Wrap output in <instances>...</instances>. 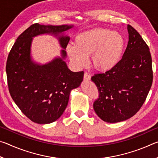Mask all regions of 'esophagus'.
I'll return each mask as SVG.
<instances>
[{
    "label": "esophagus",
    "instance_id": "esophagus-1",
    "mask_svg": "<svg viewBox=\"0 0 158 158\" xmlns=\"http://www.w3.org/2000/svg\"><path fill=\"white\" fill-rule=\"evenodd\" d=\"M84 81H89V80H90V76L87 73H85L84 76Z\"/></svg>",
    "mask_w": 158,
    "mask_h": 158
}]
</instances>
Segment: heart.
<instances>
[{
    "mask_svg": "<svg viewBox=\"0 0 158 158\" xmlns=\"http://www.w3.org/2000/svg\"><path fill=\"white\" fill-rule=\"evenodd\" d=\"M123 36L108 28H96L77 35L74 44H69L66 52L77 68L86 66L91 56V63L97 71L106 73L121 61L125 49Z\"/></svg>",
    "mask_w": 158,
    "mask_h": 158,
    "instance_id": "obj_1",
    "label": "heart"
}]
</instances>
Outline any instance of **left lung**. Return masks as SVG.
Wrapping results in <instances>:
<instances>
[{
  "label": "left lung",
  "instance_id": "8db88e82",
  "mask_svg": "<svg viewBox=\"0 0 158 158\" xmlns=\"http://www.w3.org/2000/svg\"><path fill=\"white\" fill-rule=\"evenodd\" d=\"M127 28L129 41L121 61L111 70L91 78L100 93L93 109L102 121L111 123L125 121L137 113L153 82L148 45L135 28L130 25Z\"/></svg>",
  "mask_w": 158,
  "mask_h": 158
}]
</instances>
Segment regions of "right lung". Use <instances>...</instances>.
<instances>
[{"instance_id":"right-lung-1","label":"right lung","mask_w":158,"mask_h":158,"mask_svg":"<svg viewBox=\"0 0 158 158\" xmlns=\"http://www.w3.org/2000/svg\"><path fill=\"white\" fill-rule=\"evenodd\" d=\"M74 25L35 23L17 37L7 57L6 73L10 93L16 105L32 121L48 124L56 121L68 106L73 89L81 85L84 72L74 73L65 63L69 37L65 33ZM56 37L62 48L61 56L49 63L35 62L31 56L33 37Z\"/></svg>"}]
</instances>
